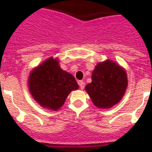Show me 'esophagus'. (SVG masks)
<instances>
[{
  "label": "esophagus",
  "instance_id": "esophagus-1",
  "mask_svg": "<svg viewBox=\"0 0 152 152\" xmlns=\"http://www.w3.org/2000/svg\"><path fill=\"white\" fill-rule=\"evenodd\" d=\"M78 85H79L80 89H84L85 86H86V84H85V82H83V81H79V82H78Z\"/></svg>",
  "mask_w": 152,
  "mask_h": 152
}]
</instances>
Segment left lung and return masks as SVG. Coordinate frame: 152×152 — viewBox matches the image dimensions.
Here are the masks:
<instances>
[{
    "instance_id": "8db88e82",
    "label": "left lung",
    "mask_w": 152,
    "mask_h": 152,
    "mask_svg": "<svg viewBox=\"0 0 152 152\" xmlns=\"http://www.w3.org/2000/svg\"><path fill=\"white\" fill-rule=\"evenodd\" d=\"M91 77L92 82L85 89L97 108H112L124 97L128 87L127 73L116 62L107 59L97 63Z\"/></svg>"
}]
</instances>
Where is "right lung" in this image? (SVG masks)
I'll return each instance as SVG.
<instances>
[{"label": "right lung", "instance_id": "1", "mask_svg": "<svg viewBox=\"0 0 152 152\" xmlns=\"http://www.w3.org/2000/svg\"><path fill=\"white\" fill-rule=\"evenodd\" d=\"M28 89L34 100L44 109L57 111L73 90L78 89L75 77L61 69L58 58L50 57L31 70Z\"/></svg>", "mask_w": 152, "mask_h": 152}]
</instances>
